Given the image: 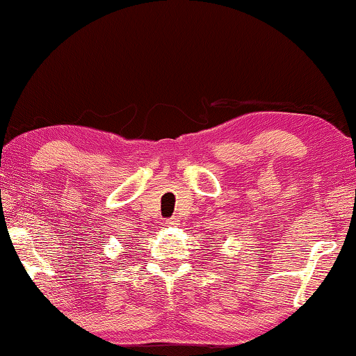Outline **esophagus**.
<instances>
[{"label":"esophagus","instance_id":"1","mask_svg":"<svg viewBox=\"0 0 356 356\" xmlns=\"http://www.w3.org/2000/svg\"><path fill=\"white\" fill-rule=\"evenodd\" d=\"M177 222H179V220L175 218V217H172V218H168V220H164V223H165V225H169V227H172V225H177Z\"/></svg>","mask_w":356,"mask_h":356}]
</instances>
